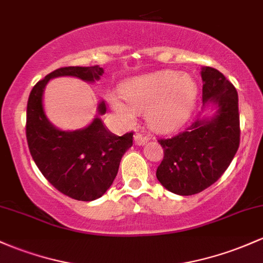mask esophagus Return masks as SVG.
Listing matches in <instances>:
<instances>
[{
  "label": "esophagus",
  "mask_w": 263,
  "mask_h": 263,
  "mask_svg": "<svg viewBox=\"0 0 263 263\" xmlns=\"http://www.w3.org/2000/svg\"><path fill=\"white\" fill-rule=\"evenodd\" d=\"M147 141H148V137L142 135L141 132H136V135H135V143H136V145H145Z\"/></svg>",
  "instance_id": "1"
}]
</instances>
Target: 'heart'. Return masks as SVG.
Returning a JSON list of instances; mask_svg holds the SVG:
<instances>
[{"instance_id":"obj_1","label":"heart","mask_w":263,"mask_h":263,"mask_svg":"<svg viewBox=\"0 0 263 263\" xmlns=\"http://www.w3.org/2000/svg\"><path fill=\"white\" fill-rule=\"evenodd\" d=\"M121 96L109 95L108 101L117 116L132 123L137 112L145 111L147 125L166 134L187 121L197 99V83L189 74L160 71L127 81L121 86Z\"/></svg>"}]
</instances>
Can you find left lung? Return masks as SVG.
<instances>
[{
  "label": "left lung",
  "instance_id": "obj_1",
  "mask_svg": "<svg viewBox=\"0 0 263 263\" xmlns=\"http://www.w3.org/2000/svg\"><path fill=\"white\" fill-rule=\"evenodd\" d=\"M203 106L215 103L211 118H197L171 138H160L163 160L156 176L168 191L191 196L203 191L223 175L239 146L238 95L220 71L202 67Z\"/></svg>",
  "mask_w": 263,
  "mask_h": 263
}]
</instances>
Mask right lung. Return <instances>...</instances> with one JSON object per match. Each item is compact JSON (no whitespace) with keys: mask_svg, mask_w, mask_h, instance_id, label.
<instances>
[{"mask_svg":"<svg viewBox=\"0 0 263 263\" xmlns=\"http://www.w3.org/2000/svg\"><path fill=\"white\" fill-rule=\"evenodd\" d=\"M100 66L57 68L33 86L27 102L26 137L34 163L46 180L63 195L77 201H93L116 178L122 156L134 142V132L116 136L99 117L76 131H61L50 123L43 111V89L51 79L73 76L93 82L102 76ZM106 112L105 102L99 114Z\"/></svg>","mask_w":263,"mask_h":263,"instance_id":"add662e5","label":"right lung"}]
</instances>
